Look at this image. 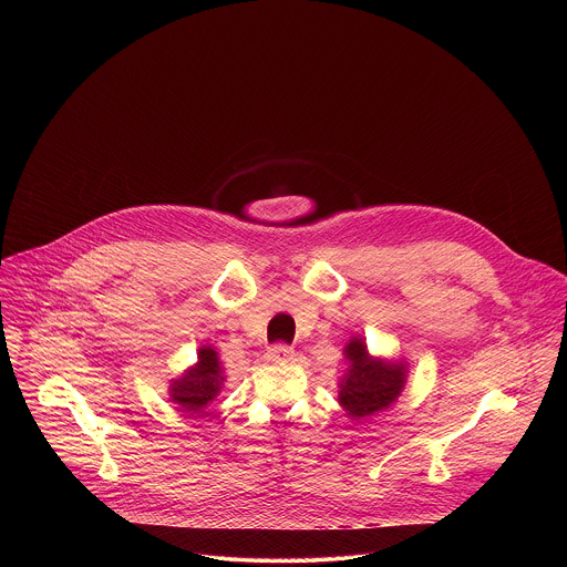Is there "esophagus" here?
I'll list each match as a JSON object with an SVG mask.
<instances>
[{
	"label": "esophagus",
	"instance_id": "obj_1",
	"mask_svg": "<svg viewBox=\"0 0 567 567\" xmlns=\"http://www.w3.org/2000/svg\"><path fill=\"white\" fill-rule=\"evenodd\" d=\"M268 360H272V362H288V360H292V355H295V349L290 347V344H286V342H277V344H272L270 349H268Z\"/></svg>",
	"mask_w": 567,
	"mask_h": 567
}]
</instances>
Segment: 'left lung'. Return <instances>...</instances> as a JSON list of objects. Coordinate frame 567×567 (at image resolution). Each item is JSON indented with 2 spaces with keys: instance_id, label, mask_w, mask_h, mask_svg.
Wrapping results in <instances>:
<instances>
[{
  "instance_id": "1",
  "label": "left lung",
  "mask_w": 567,
  "mask_h": 567,
  "mask_svg": "<svg viewBox=\"0 0 567 567\" xmlns=\"http://www.w3.org/2000/svg\"><path fill=\"white\" fill-rule=\"evenodd\" d=\"M347 360L349 369L340 382V404L349 416H371L398 400L404 389V367L373 360L360 338L347 344Z\"/></svg>"
}]
</instances>
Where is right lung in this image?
<instances>
[{"label":"right lung","instance_id":"obj_1","mask_svg":"<svg viewBox=\"0 0 567 567\" xmlns=\"http://www.w3.org/2000/svg\"><path fill=\"white\" fill-rule=\"evenodd\" d=\"M223 382L225 378L218 355L214 349L205 347L198 351V364L174 382L172 400L185 412H203V408L218 395Z\"/></svg>","mask_w":567,"mask_h":567}]
</instances>
